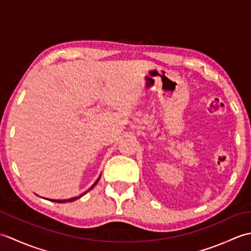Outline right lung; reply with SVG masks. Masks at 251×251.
<instances>
[{"mask_svg":"<svg viewBox=\"0 0 251 251\" xmlns=\"http://www.w3.org/2000/svg\"><path fill=\"white\" fill-rule=\"evenodd\" d=\"M100 177H101V175L99 176V178L97 179V180H96L95 181V183L92 185V186H90V188L86 191V192H84V193L83 194H81V195H78V196H75V197H72V199H68V200H50V199H46V200H49V201H55V202H70V201H75V200H77V199H79V197H82L84 194H86L87 193V192L88 191H90V190H92L93 188H94V186L96 185V184H97L98 183V181L100 180Z\"/></svg>","mask_w":251,"mask_h":251,"instance_id":"obj_1","label":"right lung"}]
</instances>
